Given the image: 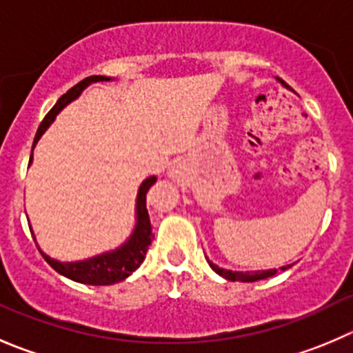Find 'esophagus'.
Returning a JSON list of instances; mask_svg holds the SVG:
<instances>
[{
    "label": "esophagus",
    "instance_id": "obj_1",
    "mask_svg": "<svg viewBox=\"0 0 353 353\" xmlns=\"http://www.w3.org/2000/svg\"><path fill=\"white\" fill-rule=\"evenodd\" d=\"M180 168H182V164L174 163L173 166H171V170H170L171 176H174V179H176V176H179V174H180Z\"/></svg>",
    "mask_w": 353,
    "mask_h": 353
}]
</instances>
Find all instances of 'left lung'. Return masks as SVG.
I'll use <instances>...</instances> for the list:
<instances>
[{
	"label": "left lung",
	"instance_id": "left-lung-1",
	"mask_svg": "<svg viewBox=\"0 0 353 353\" xmlns=\"http://www.w3.org/2000/svg\"><path fill=\"white\" fill-rule=\"evenodd\" d=\"M281 81V79H279ZM284 85V81H281ZM286 86V85H284ZM210 267L216 272L218 275L225 277L227 281H241V283H254V281H261L267 279V277H272V275L277 274V268H268V270H251V272H234V270H227V268H220L218 265H214L213 261L208 260ZM291 265H284L281 267V270H288Z\"/></svg>",
	"mask_w": 353,
	"mask_h": 353
}]
</instances>
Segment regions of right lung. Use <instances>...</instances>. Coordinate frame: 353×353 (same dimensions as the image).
<instances>
[{
  "mask_svg": "<svg viewBox=\"0 0 353 353\" xmlns=\"http://www.w3.org/2000/svg\"><path fill=\"white\" fill-rule=\"evenodd\" d=\"M110 79L112 78H107V76H90V78H85L83 81H79L76 86H72L67 93H63V95L57 100L55 105L52 107V110L46 114L45 119L41 121V124H39V128L34 137V143H32V149L36 147L38 140L41 139L43 133L48 130L50 124L55 121L57 114H59L67 103H70L72 100L78 99V97L81 95L83 90L88 85H92V83L110 81ZM31 163L32 152L31 159H29V164ZM156 176H149V179L143 180L142 185H140L139 194H137L135 229H133L128 241L121 244L119 248L79 261H59L55 260V258H50L48 254L43 253L38 246L39 253L43 254V258H45L46 261H48L50 267L55 268L59 274H62L67 279L76 281V283L90 284V286H110V284L121 283V281H124L126 277H130V275L142 265V261L145 260L147 250H149L150 243H152V225H150L149 211H147V192H149L150 187L156 183Z\"/></svg>",
  "mask_w": 353,
  "mask_h": 353,
  "instance_id": "1",
  "label": "right lung"
}]
</instances>
